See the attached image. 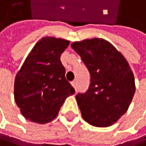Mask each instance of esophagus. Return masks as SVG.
I'll return each instance as SVG.
<instances>
[{
  "mask_svg": "<svg viewBox=\"0 0 146 146\" xmlns=\"http://www.w3.org/2000/svg\"><path fill=\"white\" fill-rule=\"evenodd\" d=\"M71 84H72V87H74V88L76 90V86H77V83H76V82H75V81H74V82H71Z\"/></svg>",
  "mask_w": 146,
  "mask_h": 146,
  "instance_id": "esophagus-1",
  "label": "esophagus"
}]
</instances>
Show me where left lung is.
<instances>
[{
	"instance_id": "obj_1",
	"label": "left lung",
	"mask_w": 146,
	"mask_h": 146,
	"mask_svg": "<svg viewBox=\"0 0 146 146\" xmlns=\"http://www.w3.org/2000/svg\"><path fill=\"white\" fill-rule=\"evenodd\" d=\"M71 46L91 74L88 91L76 95L82 116L92 126L110 127L127 112L133 100V72L122 54L103 38L77 41Z\"/></svg>"
}]
</instances>
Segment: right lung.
Here are the masks:
<instances>
[{"mask_svg":"<svg viewBox=\"0 0 146 146\" xmlns=\"http://www.w3.org/2000/svg\"><path fill=\"white\" fill-rule=\"evenodd\" d=\"M69 44L63 38L42 37L17 72L14 99L26 119L38 124L52 121L65 99L74 94L60 60Z\"/></svg>","mask_w":146,"mask_h":146,"instance_id":"1","label":"right lung"}]
</instances>
